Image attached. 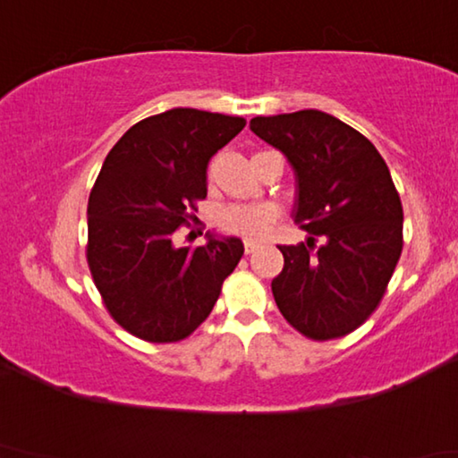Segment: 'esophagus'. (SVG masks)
I'll return each instance as SVG.
<instances>
[{"label":"esophagus","instance_id":"34e87169","mask_svg":"<svg viewBox=\"0 0 458 458\" xmlns=\"http://www.w3.org/2000/svg\"><path fill=\"white\" fill-rule=\"evenodd\" d=\"M259 248V244H258V242H254V240H246L244 242V251H246V254H251V251H256Z\"/></svg>","mask_w":458,"mask_h":458}]
</instances>
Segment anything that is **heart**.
I'll return each instance as SVG.
<instances>
[{
	"instance_id": "heart-1",
	"label": "heart",
	"mask_w": 458,
	"mask_h": 458,
	"mask_svg": "<svg viewBox=\"0 0 458 458\" xmlns=\"http://www.w3.org/2000/svg\"><path fill=\"white\" fill-rule=\"evenodd\" d=\"M281 208L276 202H244L226 204L218 210L216 222L224 232L250 240L266 238L276 226Z\"/></svg>"
}]
</instances>
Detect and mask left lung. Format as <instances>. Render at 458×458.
Listing matches in <instances>:
<instances>
[{"instance_id": "1", "label": "left lung", "mask_w": 458, "mask_h": 458, "mask_svg": "<svg viewBox=\"0 0 458 458\" xmlns=\"http://www.w3.org/2000/svg\"><path fill=\"white\" fill-rule=\"evenodd\" d=\"M250 130L285 155L295 174L293 218L323 236L279 246L284 271L271 281L281 315L301 335L330 340L374 313L403 248V208L377 149L320 110L258 115Z\"/></svg>"}]
</instances>
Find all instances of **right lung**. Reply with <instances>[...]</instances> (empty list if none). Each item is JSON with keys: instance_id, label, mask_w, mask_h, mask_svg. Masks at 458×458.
Masks as SVG:
<instances>
[{"instance_id": "add662e5", "label": "right lung", "mask_w": 458, "mask_h": 458, "mask_svg": "<svg viewBox=\"0 0 458 458\" xmlns=\"http://www.w3.org/2000/svg\"><path fill=\"white\" fill-rule=\"evenodd\" d=\"M244 125L173 108L131 125L106 157L89 199L86 258L106 309L138 338L177 343L194 333L244 254L240 238L212 232L199 248L174 242L207 197L212 155Z\"/></svg>"}]
</instances>
